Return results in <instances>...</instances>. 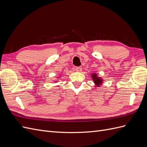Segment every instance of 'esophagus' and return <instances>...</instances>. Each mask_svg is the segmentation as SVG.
I'll return each instance as SVG.
<instances>
[{
	"mask_svg": "<svg viewBox=\"0 0 147 147\" xmlns=\"http://www.w3.org/2000/svg\"><path fill=\"white\" fill-rule=\"evenodd\" d=\"M75 70H76V71H77V72H81L82 70V67L81 66L75 67Z\"/></svg>",
	"mask_w": 147,
	"mask_h": 147,
	"instance_id": "34e87169",
	"label": "esophagus"
}]
</instances>
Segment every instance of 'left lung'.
<instances>
[{"instance_id":"1","label":"left lung","mask_w":147,"mask_h":147,"mask_svg":"<svg viewBox=\"0 0 147 147\" xmlns=\"http://www.w3.org/2000/svg\"><path fill=\"white\" fill-rule=\"evenodd\" d=\"M92 78L93 80V82H94V83L96 84V85L97 86H99L101 84V83H102V78H100L99 77H97L96 74H92Z\"/></svg>"}]
</instances>
